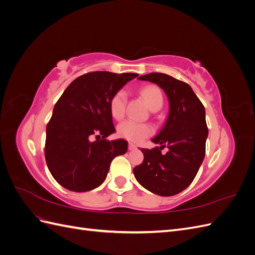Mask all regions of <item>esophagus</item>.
<instances>
[{
    "mask_svg": "<svg viewBox=\"0 0 255 255\" xmlns=\"http://www.w3.org/2000/svg\"><path fill=\"white\" fill-rule=\"evenodd\" d=\"M135 149H137L136 145L134 143H132V142H129L128 143V150H135Z\"/></svg>",
    "mask_w": 255,
    "mask_h": 255,
    "instance_id": "34e87169",
    "label": "esophagus"
}]
</instances>
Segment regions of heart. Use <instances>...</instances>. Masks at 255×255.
Returning <instances> with one entry per match:
<instances>
[{
  "label": "heart",
  "instance_id": "heart-1",
  "mask_svg": "<svg viewBox=\"0 0 255 255\" xmlns=\"http://www.w3.org/2000/svg\"><path fill=\"white\" fill-rule=\"evenodd\" d=\"M141 96L144 99L146 105L151 111L160 110L163 106V94L158 87L146 86L141 90ZM127 94L125 90L115 92L110 100V111L115 119H121L126 113ZM118 135L128 141L139 142L153 133V128L146 123H139L132 120H126L121 122L117 128Z\"/></svg>",
  "mask_w": 255,
  "mask_h": 255
}]
</instances>
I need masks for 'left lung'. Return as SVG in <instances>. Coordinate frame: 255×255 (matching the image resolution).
I'll return each mask as SVG.
<instances>
[{
  "label": "left lung",
  "mask_w": 255,
  "mask_h": 255,
  "mask_svg": "<svg viewBox=\"0 0 255 255\" xmlns=\"http://www.w3.org/2000/svg\"><path fill=\"white\" fill-rule=\"evenodd\" d=\"M138 79L165 91L169 114L163 128L152 138L160 146L141 149L143 161L133 172L137 182L153 194L174 196L189 186L204 159L208 135L204 106L188 84L170 75L156 72ZM166 145L168 152L161 154Z\"/></svg>",
  "instance_id": "1"
}]
</instances>
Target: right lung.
Here are the masks:
<instances>
[{
    "label": "right lung",
    "mask_w": 255,
    "mask_h": 255,
    "mask_svg": "<svg viewBox=\"0 0 255 255\" xmlns=\"http://www.w3.org/2000/svg\"><path fill=\"white\" fill-rule=\"evenodd\" d=\"M137 76L90 72L75 79L61 95L47 126L44 146L49 170L61 186L76 192L97 188L112 160L128 151L125 139L106 140L116 132L110 100Z\"/></svg>",
    "instance_id": "right-lung-1"
}]
</instances>
